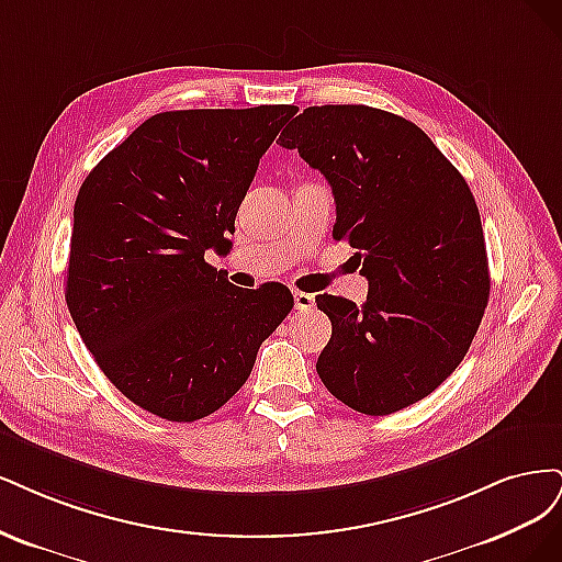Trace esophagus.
Instances as JSON below:
<instances>
[{"label": "esophagus", "instance_id": "34e87169", "mask_svg": "<svg viewBox=\"0 0 562 562\" xmlns=\"http://www.w3.org/2000/svg\"><path fill=\"white\" fill-rule=\"evenodd\" d=\"M315 305V296L305 292H294V307L299 313H307Z\"/></svg>", "mask_w": 562, "mask_h": 562}]
</instances>
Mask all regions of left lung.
Masks as SVG:
<instances>
[{"label": "left lung", "mask_w": 562, "mask_h": 562, "mask_svg": "<svg viewBox=\"0 0 562 562\" xmlns=\"http://www.w3.org/2000/svg\"><path fill=\"white\" fill-rule=\"evenodd\" d=\"M331 184L334 238L355 247L369 294L315 299L331 319L317 373L338 402L390 415L460 367L491 296L479 207L415 123L364 104L307 106L280 135Z\"/></svg>", "instance_id": "8db88e82"}]
</instances>
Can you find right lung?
Returning <instances> with one entry per match:
<instances>
[{
	"instance_id": "1",
	"label": "right lung",
	"mask_w": 562,
	"mask_h": 562,
	"mask_svg": "<svg viewBox=\"0 0 562 562\" xmlns=\"http://www.w3.org/2000/svg\"><path fill=\"white\" fill-rule=\"evenodd\" d=\"M292 104L144 121L90 170L75 203L65 299L102 373L158 418L222 408L294 307L280 282L243 289L205 261Z\"/></svg>"
}]
</instances>
